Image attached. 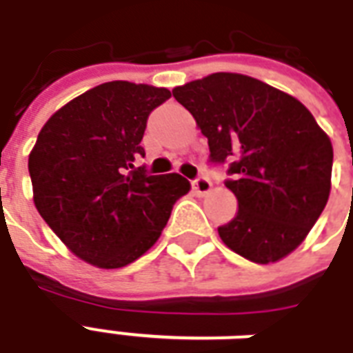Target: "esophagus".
Instances as JSON below:
<instances>
[{"label": "esophagus", "instance_id": "esophagus-1", "mask_svg": "<svg viewBox=\"0 0 353 353\" xmlns=\"http://www.w3.org/2000/svg\"><path fill=\"white\" fill-rule=\"evenodd\" d=\"M192 189H194L196 194L204 196V194H208V192L212 191V181H210L208 177L199 176L196 179H192Z\"/></svg>", "mask_w": 353, "mask_h": 353}]
</instances>
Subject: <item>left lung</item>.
Instances as JSON below:
<instances>
[{"mask_svg":"<svg viewBox=\"0 0 353 353\" xmlns=\"http://www.w3.org/2000/svg\"><path fill=\"white\" fill-rule=\"evenodd\" d=\"M229 162L238 212L217 232L232 252L266 265L301 245L331 191L333 145L293 96L240 73H212L172 90Z\"/></svg>","mask_w":353,"mask_h":353,"instance_id":"left-lung-1","label":"left lung"}]
</instances>
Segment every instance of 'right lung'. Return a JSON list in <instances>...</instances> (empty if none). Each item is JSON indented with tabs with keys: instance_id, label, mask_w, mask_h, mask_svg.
Segmentation results:
<instances>
[{
	"instance_id": "right-lung-1",
	"label": "right lung",
	"mask_w": 353,
	"mask_h": 353,
	"mask_svg": "<svg viewBox=\"0 0 353 353\" xmlns=\"http://www.w3.org/2000/svg\"><path fill=\"white\" fill-rule=\"evenodd\" d=\"M168 88L111 81L90 88L45 123L30 153L34 202L79 259L121 268L159 240L191 183L179 174L149 176L134 162Z\"/></svg>"
}]
</instances>
